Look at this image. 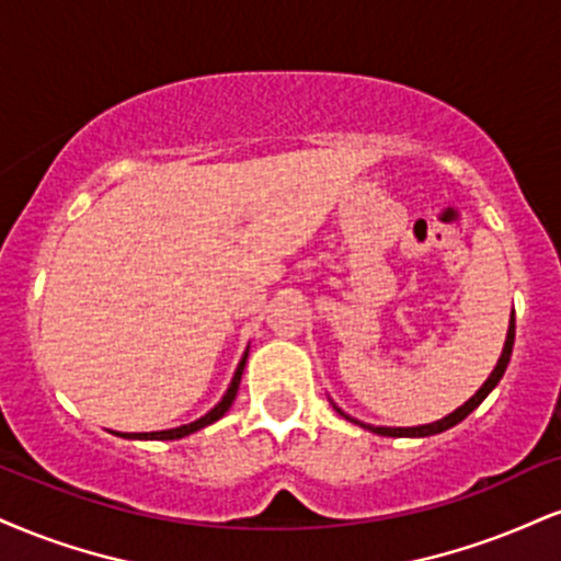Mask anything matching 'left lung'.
Masks as SVG:
<instances>
[{
    "label": "left lung",
    "mask_w": 561,
    "mask_h": 561,
    "mask_svg": "<svg viewBox=\"0 0 561 561\" xmlns=\"http://www.w3.org/2000/svg\"><path fill=\"white\" fill-rule=\"evenodd\" d=\"M512 345H515V310H512V316H510V329H507V340H504V347H502V355H499V360H496V366H494V370H491L489 374V379L483 381V387L476 391L473 397H470L468 402L465 404H460V408L457 410H451L449 415H444L442 421H434V423H426V426H408V428H394V426H370V423H363V421H357V417H353V415H347L345 410L342 408H336V402H332L334 404V410L336 413H340L342 417H345V421H350V423H357V426L360 428H368V431H374V434H379V436H397V438H421V436H434V434H442V431H447V428H451V426H457V423L460 421H465V417H468L470 413H473V410L478 408V404H481L485 397L491 394V391H494V387L499 381H502V376H504V370H507V366H510V357H512Z\"/></svg>",
    "instance_id": "8db88e82"
}]
</instances>
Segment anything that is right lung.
Listing matches in <instances>:
<instances>
[{
  "mask_svg": "<svg viewBox=\"0 0 561 561\" xmlns=\"http://www.w3.org/2000/svg\"><path fill=\"white\" fill-rule=\"evenodd\" d=\"M248 353H251V345H248V347H245V353H242L240 363H238V368H234V376H232V381H229V387H227V391H225V397H221V400L216 402L214 408L208 410L206 415H201L198 421H193V423H185V426H178V428H167V431H146V434H119V431H117V436H123V438H140V442H174V438L191 436V434H195V431H201V428L211 426V423L219 421V417L225 415L229 408H232L234 397H238L240 379H242V370H245Z\"/></svg>",
  "mask_w": 561,
  "mask_h": 561,
  "instance_id": "add662e5",
  "label": "right lung"
}]
</instances>
